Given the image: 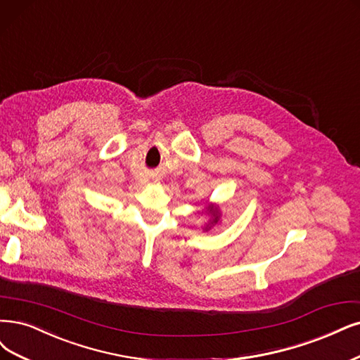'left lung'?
<instances>
[{"instance_id": "8db88e82", "label": "left lung", "mask_w": 360, "mask_h": 360, "mask_svg": "<svg viewBox=\"0 0 360 360\" xmlns=\"http://www.w3.org/2000/svg\"><path fill=\"white\" fill-rule=\"evenodd\" d=\"M207 214L210 215V222H209V225L206 227V230H209L212 225H215L218 221H219V209L217 207V206H209L207 207Z\"/></svg>"}]
</instances>
